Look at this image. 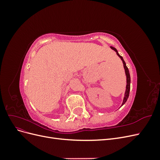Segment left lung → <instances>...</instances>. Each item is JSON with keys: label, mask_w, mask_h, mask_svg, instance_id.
I'll use <instances>...</instances> for the list:
<instances>
[{"label": "left lung", "mask_w": 160, "mask_h": 160, "mask_svg": "<svg viewBox=\"0 0 160 160\" xmlns=\"http://www.w3.org/2000/svg\"><path fill=\"white\" fill-rule=\"evenodd\" d=\"M111 49H112L113 50H114L116 52H117V55L121 58V59L123 61V67H124V69H125V75H126V77H127V85H126V90H125V96H124V98H123V103H122V105H124L125 103L126 102L128 98H129V91H130V83H131V79H130V75H129V70H128V67L126 66V64H125V62L124 61L123 57L121 56L117 49H115V48L113 47H110Z\"/></svg>", "instance_id": "8db88e82"}]
</instances>
